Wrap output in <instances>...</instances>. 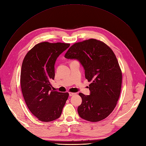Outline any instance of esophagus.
<instances>
[{
    "label": "esophagus",
    "instance_id": "obj_1",
    "mask_svg": "<svg viewBox=\"0 0 146 146\" xmlns=\"http://www.w3.org/2000/svg\"><path fill=\"white\" fill-rule=\"evenodd\" d=\"M76 94V93H74V92H69V95L70 96H74Z\"/></svg>",
    "mask_w": 146,
    "mask_h": 146
}]
</instances>
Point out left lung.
<instances>
[{
	"label": "left lung",
	"mask_w": 146,
	"mask_h": 146,
	"mask_svg": "<svg viewBox=\"0 0 146 146\" xmlns=\"http://www.w3.org/2000/svg\"><path fill=\"white\" fill-rule=\"evenodd\" d=\"M64 57L77 59L84 66L90 95L80 93V116L97 122L106 118L115 108L121 86L122 72L116 55L103 41L91 38L74 43Z\"/></svg>",
	"instance_id": "8db88e82"
}]
</instances>
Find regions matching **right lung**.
<instances>
[{
    "label": "right lung",
    "instance_id": "add662e5",
    "mask_svg": "<svg viewBox=\"0 0 146 146\" xmlns=\"http://www.w3.org/2000/svg\"><path fill=\"white\" fill-rule=\"evenodd\" d=\"M70 43L42 42L25 55L21 65L20 86L25 102L32 114L48 122L60 117L69 94L51 90L54 64Z\"/></svg>",
    "mask_w": 146,
    "mask_h": 146
}]
</instances>
